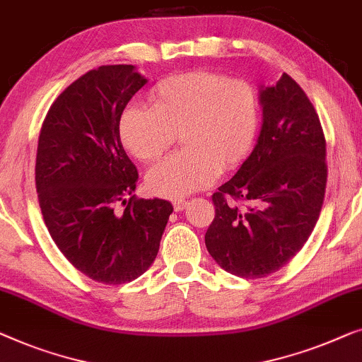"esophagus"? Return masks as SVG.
Instances as JSON below:
<instances>
[{"mask_svg": "<svg viewBox=\"0 0 362 362\" xmlns=\"http://www.w3.org/2000/svg\"><path fill=\"white\" fill-rule=\"evenodd\" d=\"M186 206H187V201H186V199H176V201H173V207H175V211H176V212L185 211Z\"/></svg>", "mask_w": 362, "mask_h": 362, "instance_id": "1", "label": "esophagus"}]
</instances>
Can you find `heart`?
Here are the masks:
<instances>
[{
  "label": "heart",
  "mask_w": 362,
  "mask_h": 362,
  "mask_svg": "<svg viewBox=\"0 0 362 362\" xmlns=\"http://www.w3.org/2000/svg\"><path fill=\"white\" fill-rule=\"evenodd\" d=\"M150 107L132 104L119 119V137L134 158L155 161L181 140L182 148L146 176L160 197L181 199L232 171L253 146L259 125L258 93L251 83L216 71H187L156 83Z\"/></svg>",
  "instance_id": "heart-1"
}]
</instances>
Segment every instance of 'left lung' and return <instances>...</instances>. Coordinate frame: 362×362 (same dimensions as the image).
Masks as SVG:
<instances>
[{
    "instance_id": "obj_1",
    "label": "left lung",
    "mask_w": 362,
    "mask_h": 362,
    "mask_svg": "<svg viewBox=\"0 0 362 362\" xmlns=\"http://www.w3.org/2000/svg\"><path fill=\"white\" fill-rule=\"evenodd\" d=\"M259 103L258 144L214 192L216 217L206 233L216 263L245 279L272 274L302 250L320 216L328 175L320 119L302 88L284 73L261 88Z\"/></svg>"
}]
</instances>
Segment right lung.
Listing matches in <instances>:
<instances>
[{
  "mask_svg": "<svg viewBox=\"0 0 362 362\" xmlns=\"http://www.w3.org/2000/svg\"><path fill=\"white\" fill-rule=\"evenodd\" d=\"M145 83L134 65L88 71L55 99L39 135L35 187L47 230L78 271L103 284L150 268L173 212L165 199L135 197L139 173L119 137V119Z\"/></svg>",
  "mask_w": 362,
  "mask_h": 362,
  "instance_id": "obj_1",
  "label": "right lung"
}]
</instances>
